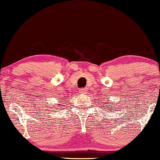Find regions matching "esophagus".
I'll list each match as a JSON object with an SVG mask.
<instances>
[{"label":"esophagus","mask_w":160,"mask_h":160,"mask_svg":"<svg viewBox=\"0 0 160 160\" xmlns=\"http://www.w3.org/2000/svg\"><path fill=\"white\" fill-rule=\"evenodd\" d=\"M87 89L86 88H82V89H79V92L82 94H86L87 93Z\"/></svg>","instance_id":"34e87169"}]
</instances>
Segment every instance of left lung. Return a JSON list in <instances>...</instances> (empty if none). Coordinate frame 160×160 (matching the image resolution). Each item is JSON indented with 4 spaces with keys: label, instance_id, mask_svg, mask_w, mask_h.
<instances>
[{
    "label": "left lung",
    "instance_id": "left-lung-1",
    "mask_svg": "<svg viewBox=\"0 0 160 160\" xmlns=\"http://www.w3.org/2000/svg\"><path fill=\"white\" fill-rule=\"evenodd\" d=\"M106 103H107V102H106ZM105 106H106V105H105ZM106 108H107V106H106Z\"/></svg>",
    "mask_w": 160,
    "mask_h": 160
}]
</instances>
